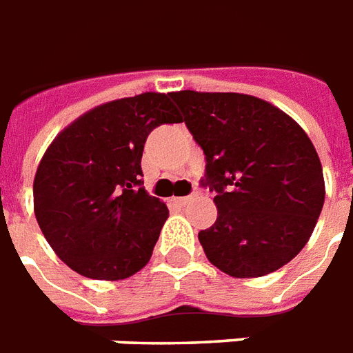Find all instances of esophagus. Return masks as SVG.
I'll use <instances>...</instances> for the list:
<instances>
[{
	"mask_svg": "<svg viewBox=\"0 0 353 353\" xmlns=\"http://www.w3.org/2000/svg\"><path fill=\"white\" fill-rule=\"evenodd\" d=\"M192 198H194V196H183V198H176L174 201H176V203H179V205H187V203H190V201H192Z\"/></svg>",
	"mask_w": 353,
	"mask_h": 353,
	"instance_id": "1",
	"label": "esophagus"
}]
</instances>
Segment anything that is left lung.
Listing matches in <instances>:
<instances>
[{
    "instance_id": "8db88e82",
    "label": "left lung",
    "mask_w": 353,
    "mask_h": 353,
    "mask_svg": "<svg viewBox=\"0 0 353 353\" xmlns=\"http://www.w3.org/2000/svg\"><path fill=\"white\" fill-rule=\"evenodd\" d=\"M170 99L203 150L201 187L216 192L218 220L198 234L210 263L234 279L285 265L324 205L323 166L306 132L251 95L179 91Z\"/></svg>"
}]
</instances>
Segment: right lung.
I'll return each instance as SVG.
<instances>
[{
  "mask_svg": "<svg viewBox=\"0 0 353 353\" xmlns=\"http://www.w3.org/2000/svg\"><path fill=\"white\" fill-rule=\"evenodd\" d=\"M181 122L170 95L108 102L69 124L34 177V214L60 260L97 280H122L148 263L168 218L143 187L144 143L161 124Z\"/></svg>",
  "mask_w": 353,
  "mask_h": 353,
  "instance_id": "obj_1",
  "label": "right lung"
}]
</instances>
